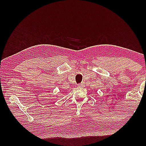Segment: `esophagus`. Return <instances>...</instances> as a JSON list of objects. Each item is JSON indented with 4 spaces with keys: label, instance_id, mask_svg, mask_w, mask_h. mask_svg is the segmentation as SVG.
<instances>
[{
    "label": "esophagus",
    "instance_id": "34e87169",
    "mask_svg": "<svg viewBox=\"0 0 146 146\" xmlns=\"http://www.w3.org/2000/svg\"><path fill=\"white\" fill-rule=\"evenodd\" d=\"M78 86H80V87H83V86H85V83H80V84H79Z\"/></svg>",
    "mask_w": 146,
    "mask_h": 146
}]
</instances>
